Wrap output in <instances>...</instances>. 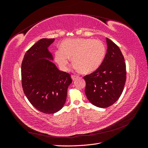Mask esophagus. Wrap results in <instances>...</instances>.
<instances>
[{
	"mask_svg": "<svg viewBox=\"0 0 148 148\" xmlns=\"http://www.w3.org/2000/svg\"><path fill=\"white\" fill-rule=\"evenodd\" d=\"M71 78H72V79L73 80V81H74V80H75L76 79H77L78 78L77 76H76V75H71Z\"/></svg>",
	"mask_w": 148,
	"mask_h": 148,
	"instance_id": "34e87169",
	"label": "esophagus"
}]
</instances>
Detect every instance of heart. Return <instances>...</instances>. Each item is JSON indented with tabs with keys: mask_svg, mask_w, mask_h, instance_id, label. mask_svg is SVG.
<instances>
[{
	"mask_svg": "<svg viewBox=\"0 0 148 148\" xmlns=\"http://www.w3.org/2000/svg\"><path fill=\"white\" fill-rule=\"evenodd\" d=\"M105 44L99 39L76 38L64 40L54 53L55 60L64 71L68 69L70 58L76 70L83 74L96 71L106 56Z\"/></svg>",
	"mask_w": 148,
	"mask_h": 148,
	"instance_id": "b5f03b06",
	"label": "heart"
}]
</instances>
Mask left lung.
<instances>
[{"label": "left lung", "mask_w": 148, "mask_h": 148, "mask_svg": "<svg viewBox=\"0 0 148 148\" xmlns=\"http://www.w3.org/2000/svg\"><path fill=\"white\" fill-rule=\"evenodd\" d=\"M107 53L102 63L95 71L86 75L85 95L92 104L108 107L117 101L126 82V65L120 48L106 38Z\"/></svg>", "instance_id": "obj_1"}]
</instances>
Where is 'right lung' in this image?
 <instances>
[{
	"mask_svg": "<svg viewBox=\"0 0 148 148\" xmlns=\"http://www.w3.org/2000/svg\"><path fill=\"white\" fill-rule=\"evenodd\" d=\"M55 39L43 38L29 49L21 64V84L25 96L36 109L54 114L64 107L70 75L57 69L49 47Z\"/></svg>",
	"mask_w": 148,
	"mask_h": 148,
	"instance_id": "1",
	"label": "right lung"
}]
</instances>
